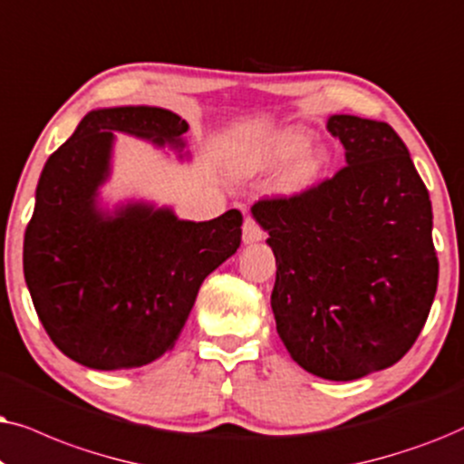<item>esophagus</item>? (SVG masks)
Masks as SVG:
<instances>
[{
  "label": "esophagus",
  "instance_id": "obj_1",
  "mask_svg": "<svg viewBox=\"0 0 464 464\" xmlns=\"http://www.w3.org/2000/svg\"><path fill=\"white\" fill-rule=\"evenodd\" d=\"M242 239H244V244H248V246L261 242V239H263L261 227H258L256 222L252 220V218H246V222H244V227H242Z\"/></svg>",
  "mask_w": 464,
  "mask_h": 464
}]
</instances>
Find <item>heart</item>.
Returning <instances> with one entry per match:
<instances>
[{"mask_svg": "<svg viewBox=\"0 0 464 464\" xmlns=\"http://www.w3.org/2000/svg\"><path fill=\"white\" fill-rule=\"evenodd\" d=\"M286 165L280 176V193L295 197L305 193L329 165V150L310 144V133L301 127H286L248 154L246 174H267Z\"/></svg>", "mask_w": 464, "mask_h": 464, "instance_id": "obj_1", "label": "heart"}]
</instances>
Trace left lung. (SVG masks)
Here are the masks:
<instances>
[{"mask_svg": "<svg viewBox=\"0 0 464 464\" xmlns=\"http://www.w3.org/2000/svg\"><path fill=\"white\" fill-rule=\"evenodd\" d=\"M345 148L335 178L252 218L276 256L271 310L288 354L333 382L365 378L411 348L437 293L433 208L388 122L331 114Z\"/></svg>", "mask_w": 464, "mask_h": 464, "instance_id": "obj_1", "label": "left lung"}]
</instances>
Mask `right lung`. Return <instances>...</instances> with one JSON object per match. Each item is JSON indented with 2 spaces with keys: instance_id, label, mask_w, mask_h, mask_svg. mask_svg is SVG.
Listing matches in <instances>:
<instances>
[{
  "instance_id": "obj_1",
  "label": "right lung",
  "mask_w": 464,
  "mask_h": 464,
  "mask_svg": "<svg viewBox=\"0 0 464 464\" xmlns=\"http://www.w3.org/2000/svg\"><path fill=\"white\" fill-rule=\"evenodd\" d=\"M188 122L157 106L97 108L48 157L23 244V271L48 337L91 369H135L174 348L206 277L242 242V214L178 218L171 206H110L114 133L190 160Z\"/></svg>"
}]
</instances>
